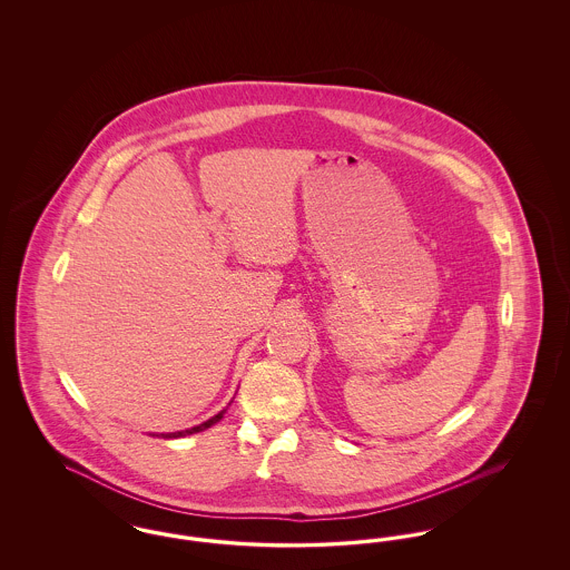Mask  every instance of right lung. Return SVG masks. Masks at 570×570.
Segmentation results:
<instances>
[{"label": "right lung", "mask_w": 570, "mask_h": 570, "mask_svg": "<svg viewBox=\"0 0 570 570\" xmlns=\"http://www.w3.org/2000/svg\"><path fill=\"white\" fill-rule=\"evenodd\" d=\"M224 412L226 410H219L216 416H212V419H207L205 423H200V425H194L190 430H181V432H173V434H160L163 438H184V435L198 434V432H205V430H209L212 425H216L217 421L224 416Z\"/></svg>", "instance_id": "right-lung-1"}]
</instances>
